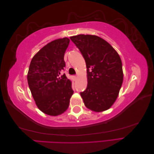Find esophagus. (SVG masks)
<instances>
[{"instance_id": "34e87169", "label": "esophagus", "mask_w": 154, "mask_h": 154, "mask_svg": "<svg viewBox=\"0 0 154 154\" xmlns=\"http://www.w3.org/2000/svg\"><path fill=\"white\" fill-rule=\"evenodd\" d=\"M77 78H78L77 76H72V78H73L74 80H76V79H77Z\"/></svg>"}]
</instances>
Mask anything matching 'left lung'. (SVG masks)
Listing matches in <instances>:
<instances>
[{
	"instance_id": "obj_1",
	"label": "left lung",
	"mask_w": 154,
	"mask_h": 154,
	"mask_svg": "<svg viewBox=\"0 0 154 154\" xmlns=\"http://www.w3.org/2000/svg\"><path fill=\"white\" fill-rule=\"evenodd\" d=\"M70 38L86 63L87 87L80 92L85 106L95 112L109 109L117 99L123 80L118 53L106 41L96 35H79Z\"/></svg>"
}]
</instances>
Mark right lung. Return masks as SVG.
I'll return each instance as SVG.
<instances>
[{"mask_svg":"<svg viewBox=\"0 0 154 154\" xmlns=\"http://www.w3.org/2000/svg\"><path fill=\"white\" fill-rule=\"evenodd\" d=\"M70 40L60 38L45 45L32 58L27 82L38 108L50 116L63 113L73 94L71 82L61 72Z\"/></svg>","mask_w":154,"mask_h":154,"instance_id":"right-lung-1","label":"right lung"}]
</instances>
